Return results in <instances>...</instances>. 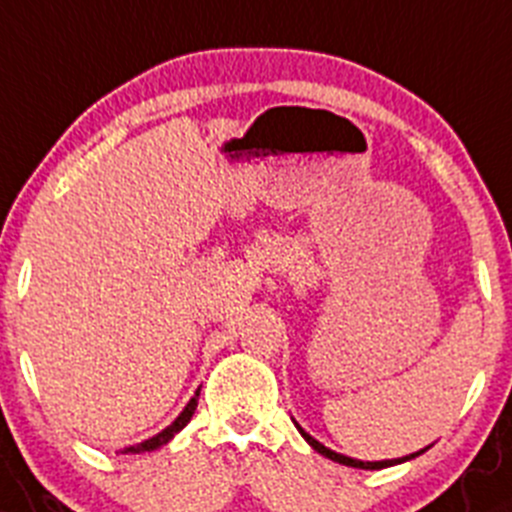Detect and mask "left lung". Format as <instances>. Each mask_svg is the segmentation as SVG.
Here are the masks:
<instances>
[{"mask_svg":"<svg viewBox=\"0 0 512 512\" xmlns=\"http://www.w3.org/2000/svg\"><path fill=\"white\" fill-rule=\"evenodd\" d=\"M295 427H298V424H295ZM298 432H300V434H303V439H305V442H308V444H310V447H313V450H315V452H318V455L328 457V460L338 462V465H346V467H358V470H381V467L401 465V462H407V460H412V457L422 455V452H424V450H419V452H414V455H407V457H396V460H381V462H364V460H353V457H346V455H338V452L328 450L326 444H321V442H318V439H313V437H310V434H308V432H305V429H300V427H298Z\"/></svg>","mask_w":512,"mask_h":512,"instance_id":"8db88e82","label":"left lung"}]
</instances>
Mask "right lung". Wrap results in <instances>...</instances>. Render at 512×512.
<instances>
[{"label":"right lung","instance_id":"add662e5","mask_svg":"<svg viewBox=\"0 0 512 512\" xmlns=\"http://www.w3.org/2000/svg\"><path fill=\"white\" fill-rule=\"evenodd\" d=\"M197 399H199V389H197V394H194V396H191V399H189V404H186V407H184V412H181L179 417H176L174 422L169 424V427L161 429V432L156 434V437L146 439V442L133 444V447H126V450H123V452H131V455H141V452L159 450V447H164L166 442H171V439H174V434L181 432V429H184L186 424L191 422V417H194V409H197Z\"/></svg>","mask_w":512,"mask_h":512}]
</instances>
